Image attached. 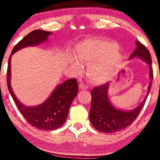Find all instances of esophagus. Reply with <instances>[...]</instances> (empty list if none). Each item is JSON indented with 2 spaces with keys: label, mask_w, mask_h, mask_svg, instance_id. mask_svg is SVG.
I'll list each match as a JSON object with an SVG mask.
<instances>
[{
  "label": "esophagus",
  "mask_w": 160,
  "mask_h": 160,
  "mask_svg": "<svg viewBox=\"0 0 160 160\" xmlns=\"http://www.w3.org/2000/svg\"><path fill=\"white\" fill-rule=\"evenodd\" d=\"M79 88H80V89H88V86L86 85V84L82 83V82H81V83H80V85H79Z\"/></svg>",
  "instance_id": "1"
}]
</instances>
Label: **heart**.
<instances>
[{
  "label": "heart",
  "mask_w": 160,
  "mask_h": 160,
  "mask_svg": "<svg viewBox=\"0 0 160 160\" xmlns=\"http://www.w3.org/2000/svg\"><path fill=\"white\" fill-rule=\"evenodd\" d=\"M118 46L112 42L84 40L76 47V58H70V65L76 73L82 71V65H89L87 76L96 83L107 82L112 78L122 60L117 50Z\"/></svg>",
  "instance_id": "obj_1"
}]
</instances>
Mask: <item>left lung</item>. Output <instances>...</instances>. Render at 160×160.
Wrapping results in <instances>:
<instances>
[{"label": "left lung", "mask_w": 160, "mask_h": 160, "mask_svg": "<svg viewBox=\"0 0 160 160\" xmlns=\"http://www.w3.org/2000/svg\"><path fill=\"white\" fill-rule=\"evenodd\" d=\"M139 58L149 65V78L150 82L148 86V92L142 102L132 110H122L115 108L108 96L109 83L95 86L91 92L92 101L89 111L91 123L98 131L104 133H113L124 129L132 124L140 113L147 100L153 81L152 60L150 52L144 45L136 40V48L129 59Z\"/></svg>", "instance_id": "8db88e82"}]
</instances>
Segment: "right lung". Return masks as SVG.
Instances as JSON below:
<instances>
[{"mask_svg":"<svg viewBox=\"0 0 160 160\" xmlns=\"http://www.w3.org/2000/svg\"><path fill=\"white\" fill-rule=\"evenodd\" d=\"M52 33L35 30L27 34L12 49L7 68V86L20 113L29 124L38 129L49 131L57 129L65 123L69 108L78 95V84L75 78L58 84L45 102L35 106H25L16 96L11 86V57L19 49L35 47L48 40Z\"/></svg>","mask_w":160,"mask_h":160,"instance_id":"add662e5","label":"right lung"}]
</instances>
